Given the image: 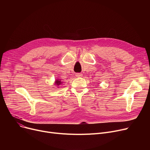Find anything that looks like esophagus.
<instances>
[{
  "mask_svg": "<svg viewBox=\"0 0 150 150\" xmlns=\"http://www.w3.org/2000/svg\"><path fill=\"white\" fill-rule=\"evenodd\" d=\"M82 74H80V73H76V74H75V76H76V77H81V76H82Z\"/></svg>",
  "mask_w": 150,
  "mask_h": 150,
  "instance_id": "esophagus-1",
  "label": "esophagus"
}]
</instances>
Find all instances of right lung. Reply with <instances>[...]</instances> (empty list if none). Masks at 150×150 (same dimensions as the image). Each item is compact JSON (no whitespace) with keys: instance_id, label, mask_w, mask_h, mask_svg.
Returning a JSON list of instances; mask_svg holds the SVG:
<instances>
[{"instance_id":"obj_1","label":"right lung","mask_w":150,"mask_h":150,"mask_svg":"<svg viewBox=\"0 0 150 150\" xmlns=\"http://www.w3.org/2000/svg\"><path fill=\"white\" fill-rule=\"evenodd\" d=\"M61 84H62V81H61V79H56V80L54 81V84L56 85L57 87H58V86H60Z\"/></svg>"}]
</instances>
